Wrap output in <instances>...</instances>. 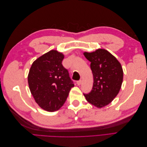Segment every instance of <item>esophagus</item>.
I'll use <instances>...</instances> for the list:
<instances>
[{"instance_id": "1", "label": "esophagus", "mask_w": 147, "mask_h": 147, "mask_svg": "<svg viewBox=\"0 0 147 147\" xmlns=\"http://www.w3.org/2000/svg\"><path fill=\"white\" fill-rule=\"evenodd\" d=\"M77 84H78V86L80 85V84H82V80H78V81L77 82Z\"/></svg>"}]
</instances>
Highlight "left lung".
Listing matches in <instances>:
<instances>
[{"label": "left lung", "instance_id": "left-lung-1", "mask_svg": "<svg viewBox=\"0 0 147 147\" xmlns=\"http://www.w3.org/2000/svg\"><path fill=\"white\" fill-rule=\"evenodd\" d=\"M91 62L94 83L92 90L83 94L86 100L98 108L108 105L117 96L121 88L123 72L121 64L112 54L104 49L84 53Z\"/></svg>", "mask_w": 147, "mask_h": 147}]
</instances>
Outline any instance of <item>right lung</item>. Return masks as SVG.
Returning a JSON list of instances; mask_svg holds the SVG:
<instances>
[{"label":"right lung","mask_w":147,"mask_h":147,"mask_svg":"<svg viewBox=\"0 0 147 147\" xmlns=\"http://www.w3.org/2000/svg\"><path fill=\"white\" fill-rule=\"evenodd\" d=\"M64 55L51 50L35 60L30 69L28 83L35 102L43 109L54 112L63 105L74 86L62 61Z\"/></svg>","instance_id":"right-lung-1"}]
</instances>
